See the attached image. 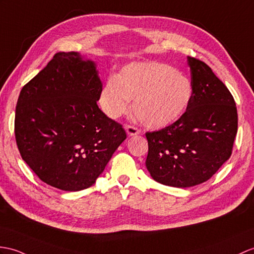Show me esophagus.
<instances>
[{"mask_svg": "<svg viewBox=\"0 0 254 254\" xmlns=\"http://www.w3.org/2000/svg\"><path fill=\"white\" fill-rule=\"evenodd\" d=\"M126 131H127V135H129V136H133V135H137L140 133V129L136 128L135 127H132V126H127Z\"/></svg>", "mask_w": 254, "mask_h": 254, "instance_id": "1", "label": "esophagus"}]
</instances>
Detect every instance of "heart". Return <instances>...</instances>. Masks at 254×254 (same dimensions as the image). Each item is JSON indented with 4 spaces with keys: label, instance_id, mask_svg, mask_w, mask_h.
<instances>
[{
    "label": "heart",
    "instance_id": "b5f03b06",
    "mask_svg": "<svg viewBox=\"0 0 254 254\" xmlns=\"http://www.w3.org/2000/svg\"><path fill=\"white\" fill-rule=\"evenodd\" d=\"M193 95L190 79L167 64L149 62L125 66L99 93L105 115L118 119L133 108L137 119L151 128L171 126L186 113Z\"/></svg>",
    "mask_w": 254,
    "mask_h": 254
}]
</instances>
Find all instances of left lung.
<instances>
[{
  "label": "left lung",
  "mask_w": 254,
  "mask_h": 254,
  "mask_svg": "<svg viewBox=\"0 0 254 254\" xmlns=\"http://www.w3.org/2000/svg\"><path fill=\"white\" fill-rule=\"evenodd\" d=\"M193 95L182 118L147 132L146 168L160 184L186 188L212 178L232 155L238 116L234 97L203 62L187 57Z\"/></svg>",
  "instance_id": "obj_1"
}]
</instances>
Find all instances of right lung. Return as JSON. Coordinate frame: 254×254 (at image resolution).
Masks as SVG:
<instances>
[{
	"mask_svg": "<svg viewBox=\"0 0 254 254\" xmlns=\"http://www.w3.org/2000/svg\"><path fill=\"white\" fill-rule=\"evenodd\" d=\"M103 84L96 63L57 53L22 87L15 136L21 158L41 181L79 191L95 184L122 141V126L98 108Z\"/></svg>",
	"mask_w": 254,
	"mask_h": 254,
	"instance_id": "1",
	"label": "right lung"
}]
</instances>
